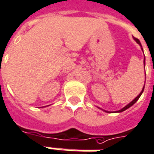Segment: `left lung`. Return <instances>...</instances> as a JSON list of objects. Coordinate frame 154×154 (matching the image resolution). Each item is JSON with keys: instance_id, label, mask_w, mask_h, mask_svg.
Returning a JSON list of instances; mask_svg holds the SVG:
<instances>
[{"instance_id": "8db88e82", "label": "left lung", "mask_w": 154, "mask_h": 154, "mask_svg": "<svg viewBox=\"0 0 154 154\" xmlns=\"http://www.w3.org/2000/svg\"><path fill=\"white\" fill-rule=\"evenodd\" d=\"M133 38H134V41L136 42L137 43H138V44L140 45V47H141V49H142V51H143V48H142V46H141V43H140V40H139V39H138V38H134V37H133ZM143 64H144V67H145V57H144V59H143ZM143 89H144V86H143V88H142V91L140 92V94H139V95H138V96H137V97H135V98H134V100L131 101V103H128V104H127V105H126V106H125L124 107H123V108H122V109H121V110H119V111H116V112H108V111H105V110L102 109V108H100V107H98V106H97V107H98L99 109H101V110H103V111H104L105 112H108V113H111V112H124V111H125V110L128 109V108H130V107H131V106H133V105H134V103H136L137 101H138V99H139V98H140V96H141V94H143Z\"/></svg>"}]
</instances>
